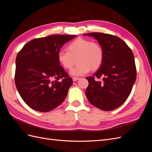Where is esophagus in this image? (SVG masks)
<instances>
[{
    "instance_id": "esophagus-1",
    "label": "esophagus",
    "mask_w": 152,
    "mask_h": 152,
    "mask_svg": "<svg viewBox=\"0 0 152 152\" xmlns=\"http://www.w3.org/2000/svg\"><path fill=\"white\" fill-rule=\"evenodd\" d=\"M72 79H73V81H77V80H79L80 79V78L79 77H72Z\"/></svg>"
}]
</instances>
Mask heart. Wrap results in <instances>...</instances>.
I'll return each instance as SVG.
<instances>
[{"label": "heart", "instance_id": "obj_1", "mask_svg": "<svg viewBox=\"0 0 152 152\" xmlns=\"http://www.w3.org/2000/svg\"><path fill=\"white\" fill-rule=\"evenodd\" d=\"M67 50H61L57 54L58 61L64 69H70L75 63L77 64L71 69L70 73L73 76H81L95 71L102 66L104 59L102 47L88 39L78 38L68 45Z\"/></svg>", "mask_w": 152, "mask_h": 152}]
</instances>
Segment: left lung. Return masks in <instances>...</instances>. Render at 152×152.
Here are the masks:
<instances>
[{
  "instance_id": "left-lung-1",
  "label": "left lung",
  "mask_w": 152,
  "mask_h": 152,
  "mask_svg": "<svg viewBox=\"0 0 152 152\" xmlns=\"http://www.w3.org/2000/svg\"><path fill=\"white\" fill-rule=\"evenodd\" d=\"M84 35L93 37L104 51L102 66L93 76L86 77L89 82L86 97L91 104L103 111L116 109L126 102L136 81L134 54L117 36L98 32ZM101 77L102 82L95 80Z\"/></svg>"
}]
</instances>
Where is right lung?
I'll use <instances>...</instances> for the list:
<instances>
[{"label":"right lung","instance_id":"add662e5","mask_svg":"<svg viewBox=\"0 0 152 152\" xmlns=\"http://www.w3.org/2000/svg\"><path fill=\"white\" fill-rule=\"evenodd\" d=\"M75 35H52L26 44L16 59L15 80L25 103L40 112L58 107L73 80L58 61V51Z\"/></svg>","mask_w":152,"mask_h":152}]
</instances>
